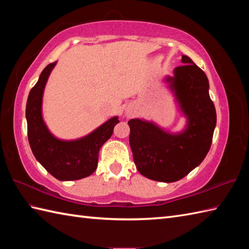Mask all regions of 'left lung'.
Masks as SVG:
<instances>
[{
  "label": "left lung",
  "instance_id": "1",
  "mask_svg": "<svg viewBox=\"0 0 249 249\" xmlns=\"http://www.w3.org/2000/svg\"><path fill=\"white\" fill-rule=\"evenodd\" d=\"M181 62L165 81L186 118L184 129L170 133L152 121H128L136 167L142 176L158 182H177L198 167L212 144L216 126L208 77L187 55H182Z\"/></svg>",
  "mask_w": 249,
  "mask_h": 249
}]
</instances>
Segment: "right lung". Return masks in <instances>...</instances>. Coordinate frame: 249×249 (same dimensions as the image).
<instances>
[{"label":"right lung","mask_w":249,"mask_h":249,"mask_svg":"<svg viewBox=\"0 0 249 249\" xmlns=\"http://www.w3.org/2000/svg\"><path fill=\"white\" fill-rule=\"evenodd\" d=\"M56 62L41 71L38 81L30 91L25 118L31 150L39 163L60 181L87 178L96 170L100 147L113 133L119 116L105 122L92 133L76 140H61L50 133L43 118V95L46 83Z\"/></svg>","instance_id":"1"}]
</instances>
